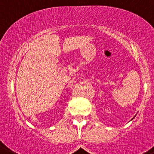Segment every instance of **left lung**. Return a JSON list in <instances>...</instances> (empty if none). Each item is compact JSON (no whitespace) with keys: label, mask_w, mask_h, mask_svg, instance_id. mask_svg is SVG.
<instances>
[{"label":"left lung","mask_w":154,"mask_h":154,"mask_svg":"<svg viewBox=\"0 0 154 154\" xmlns=\"http://www.w3.org/2000/svg\"><path fill=\"white\" fill-rule=\"evenodd\" d=\"M133 119H134V118H133Z\"/></svg>","instance_id":"left-lung-1"}]
</instances>
